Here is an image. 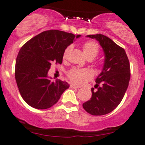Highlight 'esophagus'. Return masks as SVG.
Here are the masks:
<instances>
[{
  "label": "esophagus",
  "instance_id": "obj_1",
  "mask_svg": "<svg viewBox=\"0 0 145 145\" xmlns=\"http://www.w3.org/2000/svg\"><path fill=\"white\" fill-rule=\"evenodd\" d=\"M70 88H73V89L80 88V87H78V86H75V85H74V84H71V86H70Z\"/></svg>",
  "mask_w": 145,
  "mask_h": 145
}]
</instances>
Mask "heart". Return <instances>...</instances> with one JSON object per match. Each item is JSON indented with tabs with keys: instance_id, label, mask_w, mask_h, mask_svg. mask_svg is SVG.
I'll return each instance as SVG.
<instances>
[{
	"instance_id": "b5f03b06",
	"label": "heart",
	"mask_w": 145,
	"mask_h": 145,
	"mask_svg": "<svg viewBox=\"0 0 145 145\" xmlns=\"http://www.w3.org/2000/svg\"><path fill=\"white\" fill-rule=\"evenodd\" d=\"M70 47L66 49L64 52V57L66 56ZM83 51L86 57H92L94 59L97 57L99 52L98 45L93 41H88L85 43L83 45ZM68 76L73 83L78 85H81L86 82L90 81L92 78V74L88 69H73L68 73Z\"/></svg>"
}]
</instances>
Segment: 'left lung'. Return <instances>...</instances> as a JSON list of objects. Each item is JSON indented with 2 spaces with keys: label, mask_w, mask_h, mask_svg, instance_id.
Returning <instances> with one entry per match:
<instances>
[{
  "label": "left lung",
  "mask_w": 145,
  "mask_h": 145,
  "mask_svg": "<svg viewBox=\"0 0 145 145\" xmlns=\"http://www.w3.org/2000/svg\"><path fill=\"white\" fill-rule=\"evenodd\" d=\"M99 42L105 54V63L102 72L96 78L95 91L92 97L83 104L88 113L101 116L110 113L122 100L131 78V67L125 50L112 39L102 34L88 35Z\"/></svg>",
  "instance_id": "left-lung-1"
}]
</instances>
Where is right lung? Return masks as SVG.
Here are the masks:
<instances>
[{"mask_svg": "<svg viewBox=\"0 0 145 145\" xmlns=\"http://www.w3.org/2000/svg\"><path fill=\"white\" fill-rule=\"evenodd\" d=\"M79 37L81 35L62 31H45L22 47L16 59L14 74L19 91L29 106L48 109L69 88L66 81H51L48 73L52 63L62 64L65 49Z\"/></svg>", "mask_w": 145, "mask_h": 145, "instance_id": "right-lung-1", "label": "right lung"}]
</instances>
